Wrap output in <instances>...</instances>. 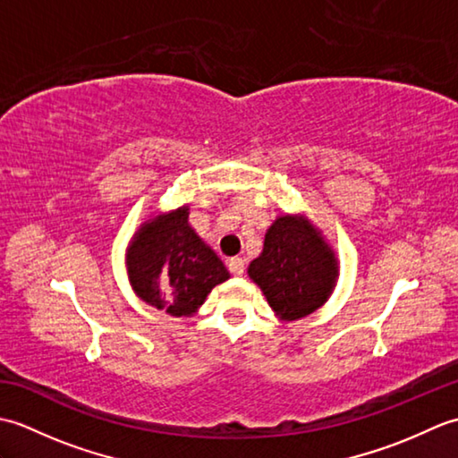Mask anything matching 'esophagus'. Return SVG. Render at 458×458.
I'll use <instances>...</instances> for the list:
<instances>
[{"label": "esophagus", "mask_w": 458, "mask_h": 458, "mask_svg": "<svg viewBox=\"0 0 458 458\" xmlns=\"http://www.w3.org/2000/svg\"><path fill=\"white\" fill-rule=\"evenodd\" d=\"M228 269H230L232 276H244V269H246L244 259H242V258H230L228 259Z\"/></svg>", "instance_id": "obj_1"}]
</instances>
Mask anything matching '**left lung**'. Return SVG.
<instances>
[{"instance_id":"1","label":"left lung","mask_w":458,"mask_h":458,"mask_svg":"<svg viewBox=\"0 0 458 458\" xmlns=\"http://www.w3.org/2000/svg\"><path fill=\"white\" fill-rule=\"evenodd\" d=\"M248 276L264 291L281 320H297L325 305L338 279V261L305 216L284 214L266 232Z\"/></svg>"}]
</instances>
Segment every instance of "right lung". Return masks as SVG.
I'll return each mask as SVG.
<instances>
[{"instance_id":"add662e5","label":"right lung","mask_w":458,"mask_h":458,"mask_svg":"<svg viewBox=\"0 0 458 458\" xmlns=\"http://www.w3.org/2000/svg\"><path fill=\"white\" fill-rule=\"evenodd\" d=\"M128 276L145 303L173 317H191L230 277L220 258L189 224V207L159 214L135 232Z\"/></svg>"}]
</instances>
